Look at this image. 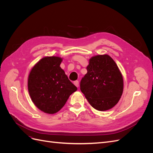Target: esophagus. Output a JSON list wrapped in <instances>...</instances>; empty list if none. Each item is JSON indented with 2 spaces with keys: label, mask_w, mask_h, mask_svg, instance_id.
I'll use <instances>...</instances> for the list:
<instances>
[{
  "label": "esophagus",
  "mask_w": 153,
  "mask_h": 153,
  "mask_svg": "<svg viewBox=\"0 0 153 153\" xmlns=\"http://www.w3.org/2000/svg\"><path fill=\"white\" fill-rule=\"evenodd\" d=\"M73 84H75V85L77 87H78V86H79V82H78V80H76L73 82Z\"/></svg>",
  "instance_id": "obj_1"
}]
</instances>
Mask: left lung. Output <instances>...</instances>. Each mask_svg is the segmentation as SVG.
I'll return each instance as SVG.
<instances>
[{
	"mask_svg": "<svg viewBox=\"0 0 153 153\" xmlns=\"http://www.w3.org/2000/svg\"><path fill=\"white\" fill-rule=\"evenodd\" d=\"M87 73L80 82V90L97 110L113 108L123 92V78L117 64L107 54L89 59Z\"/></svg>",
	"mask_w": 153,
	"mask_h": 153,
	"instance_id": "obj_1",
	"label": "left lung"
}]
</instances>
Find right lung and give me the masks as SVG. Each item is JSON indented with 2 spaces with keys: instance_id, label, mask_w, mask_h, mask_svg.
<instances>
[{
  "instance_id": "1",
  "label": "right lung",
  "mask_w": 153,
  "mask_h": 153,
  "mask_svg": "<svg viewBox=\"0 0 153 153\" xmlns=\"http://www.w3.org/2000/svg\"><path fill=\"white\" fill-rule=\"evenodd\" d=\"M62 60L57 56L45 57L34 64L29 74L27 86L31 100L46 114L59 112L77 90L60 67Z\"/></svg>"
}]
</instances>
